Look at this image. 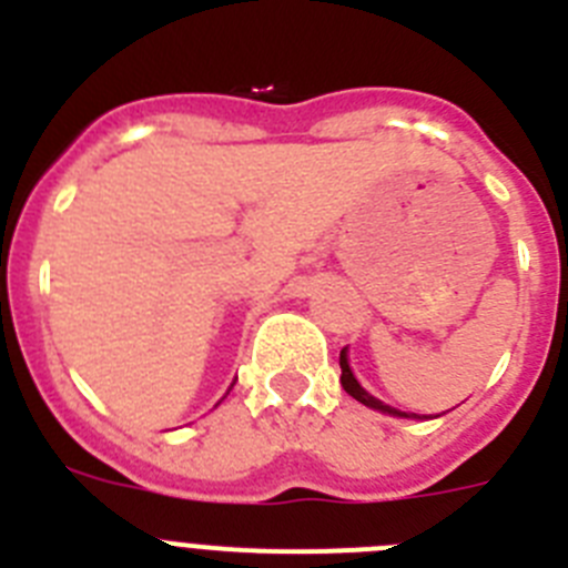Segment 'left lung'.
<instances>
[{"label": "left lung", "mask_w": 568, "mask_h": 568, "mask_svg": "<svg viewBox=\"0 0 568 568\" xmlns=\"http://www.w3.org/2000/svg\"><path fill=\"white\" fill-rule=\"evenodd\" d=\"M338 364H341V386H344V393H346V395H353L355 400H361V404H364V406H373V409H378V413L400 415V418H415V413H413V415L398 413V409H395V406H386V404H381L378 398H373V395L366 393L364 386H361L358 381H355L353 369H349V361H346V349H341V358H338Z\"/></svg>", "instance_id": "obj_1"}]
</instances>
